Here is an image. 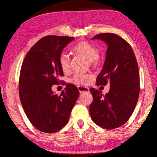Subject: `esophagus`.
<instances>
[{"label":"esophagus","instance_id":"esophagus-1","mask_svg":"<svg viewBox=\"0 0 157 157\" xmlns=\"http://www.w3.org/2000/svg\"><path fill=\"white\" fill-rule=\"evenodd\" d=\"M78 89L79 90V91L80 93H84V92H89V89L88 87L86 86H78Z\"/></svg>","mask_w":157,"mask_h":157}]
</instances>
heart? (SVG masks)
Masks as SVG:
<instances>
[{
    "label": "heart",
    "instance_id": "heart-1",
    "mask_svg": "<svg viewBox=\"0 0 157 157\" xmlns=\"http://www.w3.org/2000/svg\"><path fill=\"white\" fill-rule=\"evenodd\" d=\"M73 50L78 54L86 57L92 63H96L99 59V54L96 48L91 43L87 41H81L75 44ZM70 57L66 52H62L59 56V63L63 72H68L70 70ZM92 76L89 74L75 73L71 79L72 83L77 85H85L89 83Z\"/></svg>",
    "mask_w": 157,
    "mask_h": 157
}]
</instances>
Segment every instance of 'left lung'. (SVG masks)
<instances>
[{
    "instance_id": "1",
    "label": "left lung",
    "mask_w": 157,
    "mask_h": 157,
    "mask_svg": "<svg viewBox=\"0 0 157 157\" xmlns=\"http://www.w3.org/2000/svg\"><path fill=\"white\" fill-rule=\"evenodd\" d=\"M92 39H100L108 46L96 84H109L110 89L105 95L98 89H90L93 102L89 113L98 126L115 129L129 120L136 107L140 92L139 66L131 46L118 34H98Z\"/></svg>"
}]
</instances>
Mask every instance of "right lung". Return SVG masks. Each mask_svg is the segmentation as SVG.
<instances>
[{"label": "right lung", "mask_w": 157, "mask_h": 157, "mask_svg": "<svg viewBox=\"0 0 157 157\" xmlns=\"http://www.w3.org/2000/svg\"><path fill=\"white\" fill-rule=\"evenodd\" d=\"M73 37L46 36L27 53L21 66L19 96L22 107L34 127L45 133H55L67 124L79 95L74 84H67L61 95L55 94L52 86L59 84L63 73L59 56Z\"/></svg>", "instance_id": "right-lung-1"}]
</instances>
